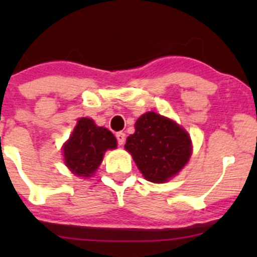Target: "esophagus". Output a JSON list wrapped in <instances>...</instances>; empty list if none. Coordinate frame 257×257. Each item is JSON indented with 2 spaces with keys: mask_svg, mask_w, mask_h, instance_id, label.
Here are the masks:
<instances>
[{
  "mask_svg": "<svg viewBox=\"0 0 257 257\" xmlns=\"http://www.w3.org/2000/svg\"><path fill=\"white\" fill-rule=\"evenodd\" d=\"M116 141H118V144L119 145H123L125 143V134L121 133V132H119V133H116Z\"/></svg>",
  "mask_w": 257,
  "mask_h": 257,
  "instance_id": "34e87169",
  "label": "esophagus"
}]
</instances>
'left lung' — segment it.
Masks as SVG:
<instances>
[{"label": "left lung", "mask_w": 257, "mask_h": 257, "mask_svg": "<svg viewBox=\"0 0 257 257\" xmlns=\"http://www.w3.org/2000/svg\"><path fill=\"white\" fill-rule=\"evenodd\" d=\"M143 177L152 183H165L177 175L191 155L188 132L174 120L148 112L136 121V133L124 145Z\"/></svg>", "instance_id": "obj_1"}]
</instances>
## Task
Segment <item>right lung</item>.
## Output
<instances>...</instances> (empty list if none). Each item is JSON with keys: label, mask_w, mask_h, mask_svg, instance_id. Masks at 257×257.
<instances>
[{"label": "right lung", "mask_w": 257, "mask_h": 257, "mask_svg": "<svg viewBox=\"0 0 257 257\" xmlns=\"http://www.w3.org/2000/svg\"><path fill=\"white\" fill-rule=\"evenodd\" d=\"M115 148L116 139L112 132L97 126L93 119L80 118L63 145L64 164L74 175L89 178L100 165L104 153Z\"/></svg>", "instance_id": "add662e5"}]
</instances>
